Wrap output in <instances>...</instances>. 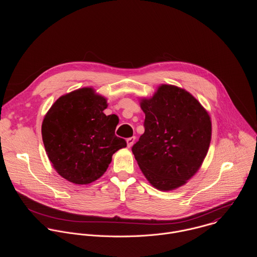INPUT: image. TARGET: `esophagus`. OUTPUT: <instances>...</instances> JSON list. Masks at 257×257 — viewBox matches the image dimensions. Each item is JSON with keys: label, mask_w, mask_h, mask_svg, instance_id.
<instances>
[{"label": "esophagus", "mask_w": 257, "mask_h": 257, "mask_svg": "<svg viewBox=\"0 0 257 257\" xmlns=\"http://www.w3.org/2000/svg\"><path fill=\"white\" fill-rule=\"evenodd\" d=\"M134 141H135V136H132V137L127 138V145H128V148H131V146H132L133 143H134Z\"/></svg>", "instance_id": "34e87169"}]
</instances>
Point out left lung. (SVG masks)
Masks as SVG:
<instances>
[{
	"instance_id": "left-lung-1",
	"label": "left lung",
	"mask_w": 257,
	"mask_h": 257,
	"mask_svg": "<svg viewBox=\"0 0 257 257\" xmlns=\"http://www.w3.org/2000/svg\"><path fill=\"white\" fill-rule=\"evenodd\" d=\"M144 133L132 146L142 173L160 190L184 185L200 168L209 148L211 122L189 92L162 85L141 101Z\"/></svg>"
}]
</instances>
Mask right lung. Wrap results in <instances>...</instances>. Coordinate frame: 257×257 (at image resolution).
Here are the masks:
<instances>
[{"label": "right lung", "instance_id": "obj_1", "mask_svg": "<svg viewBox=\"0 0 257 257\" xmlns=\"http://www.w3.org/2000/svg\"><path fill=\"white\" fill-rule=\"evenodd\" d=\"M106 99L91 88L61 96L47 113L42 135L56 171L75 184H89L106 171L112 156L126 148L116 136L118 121L105 116Z\"/></svg>", "mask_w": 257, "mask_h": 257}]
</instances>
